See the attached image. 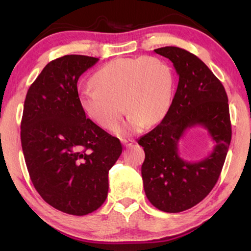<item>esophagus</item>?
<instances>
[{"mask_svg": "<svg viewBox=\"0 0 251 251\" xmlns=\"http://www.w3.org/2000/svg\"><path fill=\"white\" fill-rule=\"evenodd\" d=\"M122 144L125 147H130L134 144V141H131V139H122Z\"/></svg>", "mask_w": 251, "mask_h": 251, "instance_id": "1", "label": "esophagus"}]
</instances>
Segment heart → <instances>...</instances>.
<instances>
[{
	"instance_id": "obj_1",
	"label": "heart",
	"mask_w": 251,
	"mask_h": 251,
	"mask_svg": "<svg viewBox=\"0 0 251 251\" xmlns=\"http://www.w3.org/2000/svg\"><path fill=\"white\" fill-rule=\"evenodd\" d=\"M175 75L158 57L116 58L96 72L93 85L79 93V105L86 116L101 128L112 129L128 110L116 133L127 136L155 125L171 108ZM126 106H124V105Z\"/></svg>"
}]
</instances>
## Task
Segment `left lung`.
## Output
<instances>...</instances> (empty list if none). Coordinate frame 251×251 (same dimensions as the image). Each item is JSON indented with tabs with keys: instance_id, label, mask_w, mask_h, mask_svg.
<instances>
[{
	"instance_id": "1",
	"label": "left lung",
	"mask_w": 251,
	"mask_h": 251,
	"mask_svg": "<svg viewBox=\"0 0 251 251\" xmlns=\"http://www.w3.org/2000/svg\"><path fill=\"white\" fill-rule=\"evenodd\" d=\"M154 52L173 63L179 80L167 115L138 139L145 151L144 190L159 210L180 212L201 202L222 173L231 141L228 97L220 80L196 55L176 46ZM197 126L207 130L214 148L202 161H185L179 155V142Z\"/></svg>"
}]
</instances>
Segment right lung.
I'll list each match as a JSON object with an SVG mask.
<instances>
[{"mask_svg":"<svg viewBox=\"0 0 251 251\" xmlns=\"http://www.w3.org/2000/svg\"><path fill=\"white\" fill-rule=\"evenodd\" d=\"M99 58L65 55L46 65L28 88L21 142L34 187L56 209L91 214L107 197L108 172L121 156L120 139L85 115L77 80Z\"/></svg>","mask_w":251,"mask_h":251,"instance_id":"right-lung-1","label":"right lung"}]
</instances>
